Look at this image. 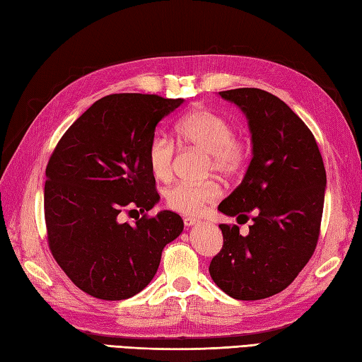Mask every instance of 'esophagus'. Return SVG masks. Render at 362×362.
<instances>
[{
    "instance_id": "esophagus-1",
    "label": "esophagus",
    "mask_w": 362,
    "mask_h": 362,
    "mask_svg": "<svg viewBox=\"0 0 362 362\" xmlns=\"http://www.w3.org/2000/svg\"><path fill=\"white\" fill-rule=\"evenodd\" d=\"M183 224H185L187 227H191V226H194V224H199V219H196V218H185V219H183Z\"/></svg>"
}]
</instances>
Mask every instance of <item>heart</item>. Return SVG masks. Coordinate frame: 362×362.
I'll return each instance as SVG.
<instances>
[{"mask_svg":"<svg viewBox=\"0 0 362 362\" xmlns=\"http://www.w3.org/2000/svg\"><path fill=\"white\" fill-rule=\"evenodd\" d=\"M175 132L179 141L191 149L209 153L210 171L224 177L240 174L249 161L250 149L243 136L233 134V126L222 115L205 107H196L177 122ZM152 175L158 182H169L174 175L175 146L163 135H156L146 152ZM222 189L214 182L193 185L175 183L165 191V205L175 213L196 216L206 205L216 202Z\"/></svg>","mask_w":362,"mask_h":362,"instance_id":"b5f03b06","label":"heart"}]
</instances>
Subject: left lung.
<instances>
[{
	"label": "left lung",
	"mask_w": 362,
	"mask_h": 362,
	"mask_svg": "<svg viewBox=\"0 0 362 362\" xmlns=\"http://www.w3.org/2000/svg\"><path fill=\"white\" fill-rule=\"evenodd\" d=\"M249 119L250 165L241 185L219 204L249 221V235L221 224L224 244L210 263L213 281L238 300L279 294L316 250L327 174L308 126L280 98L259 88L219 91Z\"/></svg>",
	"instance_id": "1"
}]
</instances>
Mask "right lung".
<instances>
[{
  "label": "right lung",
  "instance_id": "add662e5",
  "mask_svg": "<svg viewBox=\"0 0 362 362\" xmlns=\"http://www.w3.org/2000/svg\"><path fill=\"white\" fill-rule=\"evenodd\" d=\"M183 99L115 93L83 112L46 166L45 222L54 259L70 280L101 300H124L156 275L161 250L183 221L158 202L146 152L158 122ZM140 209L134 225L122 213Z\"/></svg>",
  "mask_w": 362,
  "mask_h": 362
}]
</instances>
